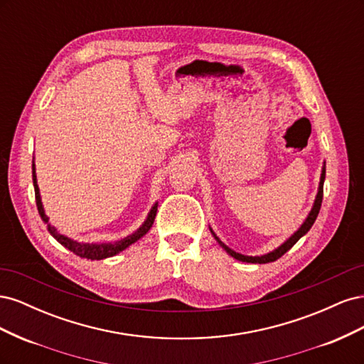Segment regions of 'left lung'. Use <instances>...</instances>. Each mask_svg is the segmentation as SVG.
Segmentation results:
<instances>
[{
	"label": "left lung",
	"mask_w": 364,
	"mask_h": 364,
	"mask_svg": "<svg viewBox=\"0 0 364 364\" xmlns=\"http://www.w3.org/2000/svg\"><path fill=\"white\" fill-rule=\"evenodd\" d=\"M323 181H325V167H323V170H322V176H321V183H318V193H317V197H316V202H314V206H313V209H311V213L308 214V217H306V220L304 222V225L296 230V232L285 241V243L282 245V246H279L277 250H273V252H270V253H267V255H262V257H245V255H241V253H237V252H234V250H230L228 246H225L222 241H220L217 237H215V234L213 232V235L215 237V240L218 241L220 243V246H222L230 257H234L235 259H238V261H246V262H258V264H266V262H273V261H277L278 258H281L285 252L287 250H290L297 241H299V238L301 237H304L308 230L311 229V226H313V223L316 222V218H317V215H318V211H321V206H322V199H323Z\"/></svg>",
	"instance_id": "1"
}]
</instances>
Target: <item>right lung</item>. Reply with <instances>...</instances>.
Returning <instances> with one entry per match:
<instances>
[{
	"instance_id": "right-lung-1",
	"label": "right lung",
	"mask_w": 364,
	"mask_h": 364,
	"mask_svg": "<svg viewBox=\"0 0 364 364\" xmlns=\"http://www.w3.org/2000/svg\"><path fill=\"white\" fill-rule=\"evenodd\" d=\"M33 185H35V197H36V205H38V211L42 217L43 222H48V218L46 215V213H43V208H42V202H41V196H39V188H38V183H36V174H35V164H33ZM156 209H158V203L151 208V211L147 217V220L144 222V225H142L135 234H132L126 238H121L118 241H115V243H106V245H90V243H77V241H73L71 238H67L65 235L59 234L56 229H54L53 226L48 225V230L50 234L56 238L59 243L67 247L68 250H71L73 253H75L77 257L80 258H86V259H103V258H109V257H114L117 255V253H119L121 250H124L126 247H129L132 243H135L136 240H139L141 237H144L153 222H155V217H156Z\"/></svg>"
}]
</instances>
